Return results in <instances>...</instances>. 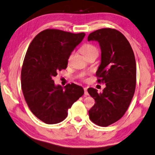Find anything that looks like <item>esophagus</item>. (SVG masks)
<instances>
[{
    "mask_svg": "<svg viewBox=\"0 0 155 155\" xmlns=\"http://www.w3.org/2000/svg\"><path fill=\"white\" fill-rule=\"evenodd\" d=\"M84 94H85V95H88L87 88V87H84Z\"/></svg>",
    "mask_w": 155,
    "mask_h": 155,
    "instance_id": "34e87169",
    "label": "esophagus"
}]
</instances>
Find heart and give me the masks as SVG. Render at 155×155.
Returning <instances> with one entry per match:
<instances>
[{
    "label": "heart",
    "instance_id": "obj_1",
    "mask_svg": "<svg viewBox=\"0 0 155 155\" xmlns=\"http://www.w3.org/2000/svg\"><path fill=\"white\" fill-rule=\"evenodd\" d=\"M81 51L85 56L86 54H88L90 53L98 52V50H97V48H96L94 45H91V44H87V45H85L84 46H83V48H81Z\"/></svg>",
    "mask_w": 155,
    "mask_h": 155
}]
</instances>
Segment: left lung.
Masks as SVG:
<instances>
[{
	"label": "left lung",
	"instance_id": "left-lung-1",
	"mask_svg": "<svg viewBox=\"0 0 155 155\" xmlns=\"http://www.w3.org/2000/svg\"><path fill=\"white\" fill-rule=\"evenodd\" d=\"M87 40L99 44L101 58L96 75L98 82L106 86L99 94L94 88H88L96 101L88 112L93 123L106 127L121 119L130 104L136 87V61L130 44L116 29H98L90 34Z\"/></svg>",
	"mask_w": 155,
	"mask_h": 155
}]
</instances>
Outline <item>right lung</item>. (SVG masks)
Wrapping results in <instances>:
<instances>
[{"label": "right lung", "mask_w": 155, "mask_h": 155, "mask_svg": "<svg viewBox=\"0 0 155 155\" xmlns=\"http://www.w3.org/2000/svg\"><path fill=\"white\" fill-rule=\"evenodd\" d=\"M85 33L72 34L45 29L29 45L21 70V87L31 112L47 124H56L68 116V110L82 97V87L72 83L63 87L52 80L67 68L71 53Z\"/></svg>", "instance_id": "add662e5"}]
</instances>
